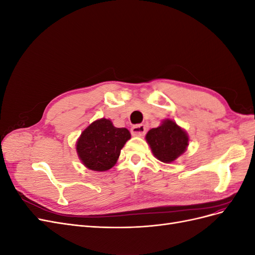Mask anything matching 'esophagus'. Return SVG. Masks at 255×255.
Here are the masks:
<instances>
[{
	"label": "esophagus",
	"instance_id": "esophagus-1",
	"mask_svg": "<svg viewBox=\"0 0 255 255\" xmlns=\"http://www.w3.org/2000/svg\"><path fill=\"white\" fill-rule=\"evenodd\" d=\"M130 133H132L133 136H143L145 133V127L143 125H136L130 129Z\"/></svg>",
	"mask_w": 255,
	"mask_h": 255
}]
</instances>
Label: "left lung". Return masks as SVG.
Returning a JSON list of instances; mask_svg holds the SVG:
<instances>
[{
	"instance_id": "left-lung-1",
	"label": "left lung",
	"mask_w": 255,
	"mask_h": 255,
	"mask_svg": "<svg viewBox=\"0 0 255 255\" xmlns=\"http://www.w3.org/2000/svg\"><path fill=\"white\" fill-rule=\"evenodd\" d=\"M152 152L163 163H171L186 150L188 136L170 119L163 121L158 128L150 129L145 136Z\"/></svg>"
}]
</instances>
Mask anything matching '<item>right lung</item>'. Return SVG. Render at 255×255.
<instances>
[{
	"label": "right lung",
	"instance_id": "right-lung-1",
	"mask_svg": "<svg viewBox=\"0 0 255 255\" xmlns=\"http://www.w3.org/2000/svg\"><path fill=\"white\" fill-rule=\"evenodd\" d=\"M130 138L126 128H115L109 119H100L84 130L76 142L82 163L95 171H106L117 161L123 145Z\"/></svg>",
	"mask_w": 255,
	"mask_h": 255
}]
</instances>
